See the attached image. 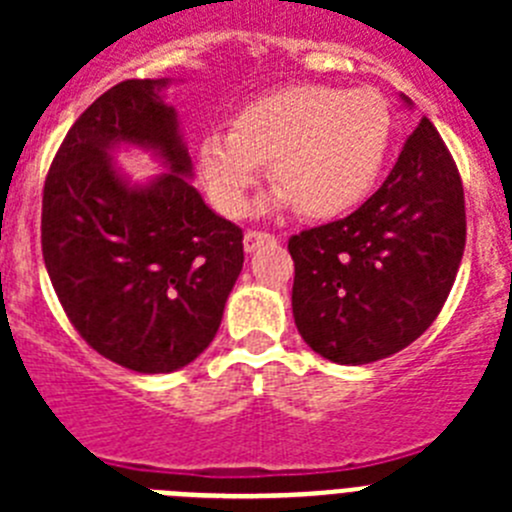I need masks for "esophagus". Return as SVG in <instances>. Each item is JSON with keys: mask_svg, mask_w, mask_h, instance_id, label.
<instances>
[{"mask_svg": "<svg viewBox=\"0 0 512 512\" xmlns=\"http://www.w3.org/2000/svg\"><path fill=\"white\" fill-rule=\"evenodd\" d=\"M277 238L271 233H264V230H246V235H243V248H246L248 253H253L256 248L266 246V243H274Z\"/></svg>", "mask_w": 512, "mask_h": 512, "instance_id": "obj_1", "label": "esophagus"}]
</instances>
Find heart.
<instances>
[{"label":"heart","instance_id":"1","mask_svg":"<svg viewBox=\"0 0 512 512\" xmlns=\"http://www.w3.org/2000/svg\"><path fill=\"white\" fill-rule=\"evenodd\" d=\"M395 135V112L377 89L292 84L253 99L233 130L200 140L197 164L212 202L243 215L271 161L274 202L297 205L310 220L354 210L382 176Z\"/></svg>","mask_w":512,"mask_h":512}]
</instances>
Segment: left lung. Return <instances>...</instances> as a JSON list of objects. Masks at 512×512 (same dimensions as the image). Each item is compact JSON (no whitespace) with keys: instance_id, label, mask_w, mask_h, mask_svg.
<instances>
[{"instance_id":"8db88e82","label":"left lung","mask_w":512,"mask_h":512,"mask_svg":"<svg viewBox=\"0 0 512 512\" xmlns=\"http://www.w3.org/2000/svg\"><path fill=\"white\" fill-rule=\"evenodd\" d=\"M464 243L459 169L423 117L395 169L359 210L289 238L300 336L336 364L397 354L438 318Z\"/></svg>"}]
</instances>
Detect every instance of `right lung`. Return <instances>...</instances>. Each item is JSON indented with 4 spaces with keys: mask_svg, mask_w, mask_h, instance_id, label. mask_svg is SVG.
Instances as JSON below:
<instances>
[{
    "mask_svg": "<svg viewBox=\"0 0 512 512\" xmlns=\"http://www.w3.org/2000/svg\"><path fill=\"white\" fill-rule=\"evenodd\" d=\"M169 79H128L94 99L63 138L43 187L40 243L71 325L104 359L169 374L205 351L243 269V230L192 187ZM148 147L169 172L130 185L117 145Z\"/></svg>",
    "mask_w": 512,
    "mask_h": 512,
    "instance_id": "right-lung-1",
    "label": "right lung"
}]
</instances>
